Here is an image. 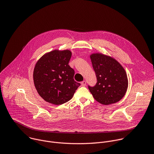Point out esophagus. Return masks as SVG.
<instances>
[{
	"label": "esophagus",
	"mask_w": 154,
	"mask_h": 154,
	"mask_svg": "<svg viewBox=\"0 0 154 154\" xmlns=\"http://www.w3.org/2000/svg\"><path fill=\"white\" fill-rule=\"evenodd\" d=\"M81 85L82 86H85V85H86V81H82L81 82Z\"/></svg>",
	"instance_id": "obj_1"
}]
</instances>
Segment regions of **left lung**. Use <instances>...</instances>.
Segmentation results:
<instances>
[{
	"instance_id": "1",
	"label": "left lung",
	"mask_w": 154,
	"mask_h": 154,
	"mask_svg": "<svg viewBox=\"0 0 154 154\" xmlns=\"http://www.w3.org/2000/svg\"><path fill=\"white\" fill-rule=\"evenodd\" d=\"M97 82L88 88L100 103L109 105L121 100L125 95L128 80L125 70L116 60L101 53L90 55Z\"/></svg>"
}]
</instances>
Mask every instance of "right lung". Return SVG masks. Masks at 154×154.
<instances>
[{"instance_id": "add662e5", "label": "right lung", "mask_w": 154, "mask_h": 154, "mask_svg": "<svg viewBox=\"0 0 154 154\" xmlns=\"http://www.w3.org/2000/svg\"><path fill=\"white\" fill-rule=\"evenodd\" d=\"M70 50H53L42 56L33 72L35 86L39 95L47 102L63 104L70 100L81 85L74 79L75 71L69 63Z\"/></svg>"}]
</instances>
